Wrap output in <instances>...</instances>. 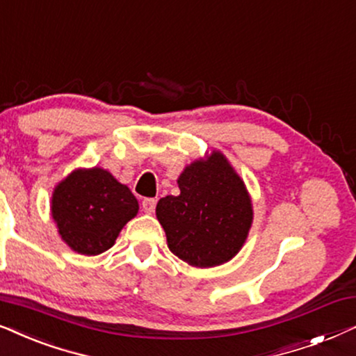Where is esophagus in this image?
I'll list each match as a JSON object with an SVG mask.
<instances>
[{"instance_id": "34e87169", "label": "esophagus", "mask_w": 356, "mask_h": 356, "mask_svg": "<svg viewBox=\"0 0 356 356\" xmlns=\"http://www.w3.org/2000/svg\"><path fill=\"white\" fill-rule=\"evenodd\" d=\"M141 208H143L145 213H153L154 208H156V200L154 198H145L143 202H141Z\"/></svg>"}]
</instances>
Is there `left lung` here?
<instances>
[{
	"mask_svg": "<svg viewBox=\"0 0 356 356\" xmlns=\"http://www.w3.org/2000/svg\"><path fill=\"white\" fill-rule=\"evenodd\" d=\"M179 195L156 205L168 248L197 268L229 262L243 249L254 221L252 198L221 151L187 164L177 177Z\"/></svg>",
	"mask_w": 356,
	"mask_h": 356,
	"instance_id": "obj_1",
	"label": "left lung"
}]
</instances>
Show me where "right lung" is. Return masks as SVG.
Returning <instances> with one entry per match:
<instances>
[{"label": "right lung", "mask_w": 356, "mask_h": 356, "mask_svg": "<svg viewBox=\"0 0 356 356\" xmlns=\"http://www.w3.org/2000/svg\"><path fill=\"white\" fill-rule=\"evenodd\" d=\"M138 210L130 188L97 165L71 170L51 192L50 211L60 238L81 255L111 249Z\"/></svg>", "instance_id": "1"}]
</instances>
